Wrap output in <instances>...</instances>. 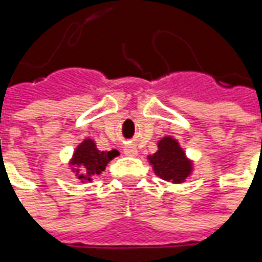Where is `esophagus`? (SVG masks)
<instances>
[{
    "label": "esophagus",
    "instance_id": "1",
    "mask_svg": "<svg viewBox=\"0 0 262 262\" xmlns=\"http://www.w3.org/2000/svg\"><path fill=\"white\" fill-rule=\"evenodd\" d=\"M123 152H125L126 156L135 157V156H137V148L133 146V144H127V146L123 147Z\"/></svg>",
    "mask_w": 262,
    "mask_h": 262
}]
</instances>
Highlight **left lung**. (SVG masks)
Masks as SVG:
<instances>
[{
	"mask_svg": "<svg viewBox=\"0 0 262 262\" xmlns=\"http://www.w3.org/2000/svg\"><path fill=\"white\" fill-rule=\"evenodd\" d=\"M154 172L161 179L172 183H183L191 172V162L185 156L179 143L166 136L158 143V151L148 157Z\"/></svg>",
	"mask_w": 262,
	"mask_h": 262,
	"instance_id": "1",
	"label": "left lung"
}]
</instances>
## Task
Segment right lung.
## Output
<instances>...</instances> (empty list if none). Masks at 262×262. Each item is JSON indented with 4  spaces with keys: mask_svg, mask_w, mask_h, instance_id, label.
<instances>
[{
    "mask_svg": "<svg viewBox=\"0 0 262 262\" xmlns=\"http://www.w3.org/2000/svg\"><path fill=\"white\" fill-rule=\"evenodd\" d=\"M116 156V150L100 151L92 139H86L73 152L71 165L75 166L73 172H76L79 179L90 182L92 176L100 175L105 169L106 164Z\"/></svg>",
    "mask_w": 262,
    "mask_h": 262,
    "instance_id": "add662e5",
    "label": "right lung"
}]
</instances>
